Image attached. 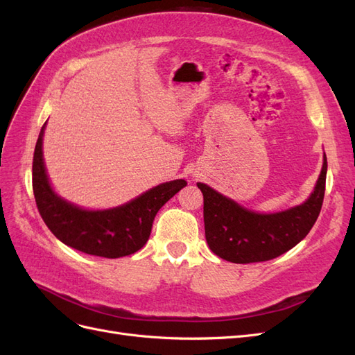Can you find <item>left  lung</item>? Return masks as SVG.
Masks as SVG:
<instances>
[{"instance_id": "1", "label": "left lung", "mask_w": 355, "mask_h": 355, "mask_svg": "<svg viewBox=\"0 0 355 355\" xmlns=\"http://www.w3.org/2000/svg\"><path fill=\"white\" fill-rule=\"evenodd\" d=\"M327 158L309 197L286 210L259 213L198 182L204 198V230L210 250L232 263L274 259L302 241L315 223L324 198Z\"/></svg>"}]
</instances>
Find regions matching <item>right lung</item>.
Segmentation results:
<instances>
[{"label":"right lung","instance_id":"right-lung-1","mask_svg":"<svg viewBox=\"0 0 355 355\" xmlns=\"http://www.w3.org/2000/svg\"><path fill=\"white\" fill-rule=\"evenodd\" d=\"M46 125L41 127L32 163V188L42 220L55 237L83 253L115 257L141 250L151 234L157 211L187 187V180L164 182L111 209H84L60 197L47 175L42 154Z\"/></svg>","mask_w":355,"mask_h":355}]
</instances>
